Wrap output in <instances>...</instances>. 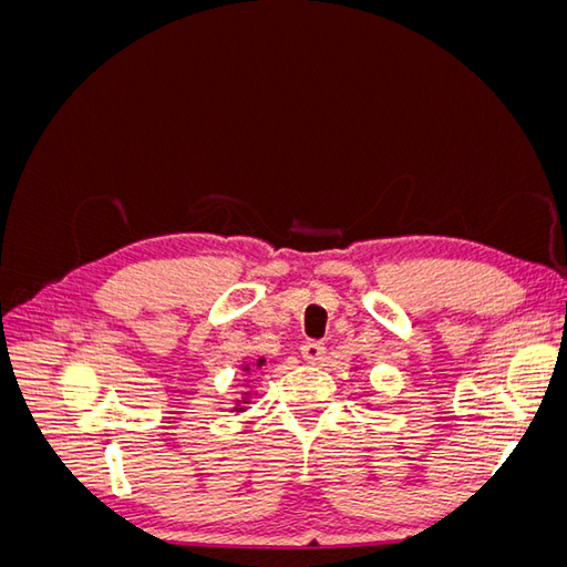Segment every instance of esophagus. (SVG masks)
Returning a JSON list of instances; mask_svg holds the SVG:
<instances>
[{"instance_id": "obj_1", "label": "esophagus", "mask_w": 567, "mask_h": 567, "mask_svg": "<svg viewBox=\"0 0 567 567\" xmlns=\"http://www.w3.org/2000/svg\"><path fill=\"white\" fill-rule=\"evenodd\" d=\"M300 352H302V357L307 359V362L317 364V362H321V359H323L326 348H323V342H319V340H307L305 346L300 348Z\"/></svg>"}]
</instances>
